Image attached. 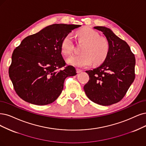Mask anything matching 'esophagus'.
<instances>
[{
	"instance_id": "1",
	"label": "esophagus",
	"mask_w": 146,
	"mask_h": 146,
	"mask_svg": "<svg viewBox=\"0 0 146 146\" xmlns=\"http://www.w3.org/2000/svg\"><path fill=\"white\" fill-rule=\"evenodd\" d=\"M82 71V70H81V69H79V68H76V72H77V73H80Z\"/></svg>"
}]
</instances>
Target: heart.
Here are the masks:
<instances>
[{
  "instance_id": "1",
  "label": "heart",
  "mask_w": 146,
  "mask_h": 146,
  "mask_svg": "<svg viewBox=\"0 0 146 146\" xmlns=\"http://www.w3.org/2000/svg\"><path fill=\"white\" fill-rule=\"evenodd\" d=\"M79 43L85 46L81 50L82 54L73 55L68 57L67 61L72 66L79 67H87L94 64L103 62L108 55L110 44L106 38L100 36L95 30L90 28H85L76 33ZM74 42L71 34H67L62 39L61 44L63 54L68 55L74 49Z\"/></svg>"
}]
</instances>
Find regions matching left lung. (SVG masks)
<instances>
[{
  "label": "left lung",
  "instance_id": "left-lung-1",
  "mask_svg": "<svg viewBox=\"0 0 146 146\" xmlns=\"http://www.w3.org/2000/svg\"><path fill=\"white\" fill-rule=\"evenodd\" d=\"M94 28L105 35L110 50L103 64L93 70L86 71L90 79L84 89L92 102L109 106L120 102L133 82L135 58L127 43L111 29L104 26Z\"/></svg>",
  "mask_w": 146,
  "mask_h": 146
}]
</instances>
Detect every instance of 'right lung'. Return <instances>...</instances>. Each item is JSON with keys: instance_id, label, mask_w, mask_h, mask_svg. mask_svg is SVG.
<instances>
[{"instance_id": "obj_1", "label": "right lung", "mask_w": 146, "mask_h": 146, "mask_svg": "<svg viewBox=\"0 0 146 146\" xmlns=\"http://www.w3.org/2000/svg\"><path fill=\"white\" fill-rule=\"evenodd\" d=\"M77 25L54 24L26 37L16 47L9 67L15 93L23 100L36 105L52 104L61 94L66 78L76 75L61 55L64 38Z\"/></svg>"}]
</instances>
